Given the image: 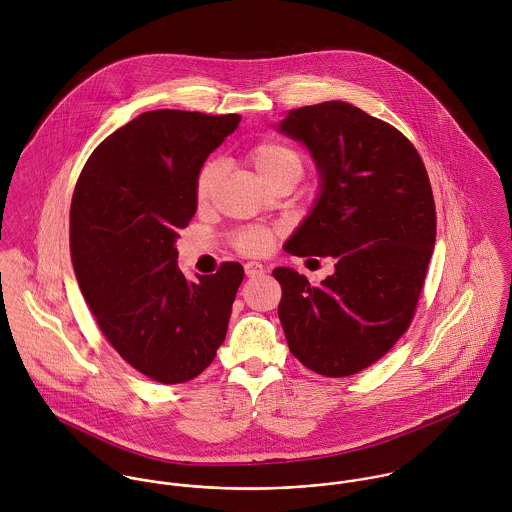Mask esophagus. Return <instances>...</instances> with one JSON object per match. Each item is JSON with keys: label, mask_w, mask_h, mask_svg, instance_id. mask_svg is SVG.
Segmentation results:
<instances>
[{"label": "esophagus", "mask_w": 512, "mask_h": 512, "mask_svg": "<svg viewBox=\"0 0 512 512\" xmlns=\"http://www.w3.org/2000/svg\"><path fill=\"white\" fill-rule=\"evenodd\" d=\"M244 272H246L248 278H256V276H262L266 270L258 262H248V264H244Z\"/></svg>", "instance_id": "esophagus-1"}]
</instances>
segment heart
I'll return each mask as SVG.
<instances>
[{
	"label": "heart",
	"mask_w": 512,
	"mask_h": 512,
	"mask_svg": "<svg viewBox=\"0 0 512 512\" xmlns=\"http://www.w3.org/2000/svg\"><path fill=\"white\" fill-rule=\"evenodd\" d=\"M248 161L256 169V173L266 181H274L278 175L286 173L288 169H301V159L293 151L292 147L276 142V140H262L256 142L248 149ZM222 173V165L219 159H209L197 173L195 179V199L199 203H205ZM274 242V232L262 226L244 228L232 234V246L248 256H262L270 250Z\"/></svg>",
	"instance_id": "1"
}]
</instances>
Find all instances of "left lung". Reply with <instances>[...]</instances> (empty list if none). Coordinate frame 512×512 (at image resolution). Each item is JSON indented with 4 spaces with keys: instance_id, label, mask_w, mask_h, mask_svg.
I'll use <instances>...</instances> for the list:
<instances>
[{
    "instance_id": "1",
    "label": "left lung",
    "mask_w": 512,
    "mask_h": 512,
    "mask_svg": "<svg viewBox=\"0 0 512 512\" xmlns=\"http://www.w3.org/2000/svg\"><path fill=\"white\" fill-rule=\"evenodd\" d=\"M280 132L309 147L323 179L286 252L337 264L319 288L276 268L278 315L301 365L351 376L382 359L414 319L436 242L430 177L402 132L347 102L292 110Z\"/></svg>"
}]
</instances>
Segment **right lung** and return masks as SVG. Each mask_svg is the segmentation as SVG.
<instances>
[{
    "label": "right lung",
    "instance_id": "1",
    "mask_svg": "<svg viewBox=\"0 0 512 512\" xmlns=\"http://www.w3.org/2000/svg\"><path fill=\"white\" fill-rule=\"evenodd\" d=\"M238 122V114L144 112L90 153L74 187L80 292L114 351L161 384L193 380L215 361L244 278L238 262H222L189 282L175 248L197 211V173Z\"/></svg>",
    "mask_w": 512,
    "mask_h": 512
}]
</instances>
